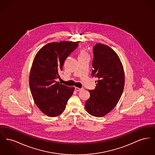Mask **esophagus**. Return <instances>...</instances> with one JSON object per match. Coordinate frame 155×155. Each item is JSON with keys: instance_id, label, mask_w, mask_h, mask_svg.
Returning <instances> with one entry per match:
<instances>
[{"instance_id": "1", "label": "esophagus", "mask_w": 155, "mask_h": 155, "mask_svg": "<svg viewBox=\"0 0 155 155\" xmlns=\"http://www.w3.org/2000/svg\"><path fill=\"white\" fill-rule=\"evenodd\" d=\"M75 89L76 91H80L81 90H82L83 88H78V87H75Z\"/></svg>"}]
</instances>
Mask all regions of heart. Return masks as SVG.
I'll list each match as a JSON object with an SVG mask.
<instances>
[{"instance_id":"obj_1","label":"heart","mask_w":155,"mask_h":155,"mask_svg":"<svg viewBox=\"0 0 155 155\" xmlns=\"http://www.w3.org/2000/svg\"><path fill=\"white\" fill-rule=\"evenodd\" d=\"M85 56H88V53L87 52L86 49L85 48H82L80 50V54H79V57Z\"/></svg>"}]
</instances>
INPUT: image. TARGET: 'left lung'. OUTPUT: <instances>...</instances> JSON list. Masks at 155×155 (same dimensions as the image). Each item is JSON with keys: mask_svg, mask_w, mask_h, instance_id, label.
Here are the masks:
<instances>
[{"mask_svg": "<svg viewBox=\"0 0 155 155\" xmlns=\"http://www.w3.org/2000/svg\"><path fill=\"white\" fill-rule=\"evenodd\" d=\"M92 75L97 77L96 87L89 90L85 107L91 115L101 117L112 110L121 96L125 83L124 71L117 54L107 45L97 43L93 48Z\"/></svg>", "mask_w": 155, "mask_h": 155, "instance_id": "left-lung-1", "label": "left lung"}]
</instances>
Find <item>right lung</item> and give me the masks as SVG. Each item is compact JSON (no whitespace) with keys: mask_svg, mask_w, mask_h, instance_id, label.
<instances>
[{"mask_svg":"<svg viewBox=\"0 0 155 155\" xmlns=\"http://www.w3.org/2000/svg\"><path fill=\"white\" fill-rule=\"evenodd\" d=\"M80 41L49 43L37 53L30 71L29 85L34 102L49 117H56L66 109L74 87L56 81L67 58L78 46Z\"/></svg>","mask_w":155,"mask_h":155,"instance_id":"obj_1","label":"right lung"}]
</instances>
